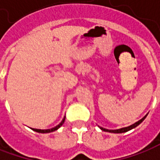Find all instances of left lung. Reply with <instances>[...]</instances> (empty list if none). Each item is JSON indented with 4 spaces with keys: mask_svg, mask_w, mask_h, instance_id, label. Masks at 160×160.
<instances>
[{
    "mask_svg": "<svg viewBox=\"0 0 160 160\" xmlns=\"http://www.w3.org/2000/svg\"><path fill=\"white\" fill-rule=\"evenodd\" d=\"M147 115H148V113L146 114L145 116L143 117L142 118H141L140 120H138L137 122H135V123H134L133 125H131V126H128V127H126V128H119V129H106V128H102V127H99L100 128V129L102 130V131H104V132H109V133H114V134H119V133H125V132H128V131H129V130L133 129V128H136L138 125H140L144 119H145V118L147 117Z\"/></svg>",
    "mask_w": 160,
    "mask_h": 160,
    "instance_id": "1",
    "label": "left lung"
}]
</instances>
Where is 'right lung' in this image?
Wrapping results in <instances>:
<instances>
[{
	"mask_svg": "<svg viewBox=\"0 0 160 160\" xmlns=\"http://www.w3.org/2000/svg\"><path fill=\"white\" fill-rule=\"evenodd\" d=\"M64 120H65V117H63V120L58 125V126H56L55 128H50V129H37V128H32V129L33 130V131H35V132H38V133H42V134H45V133H50V132H54V131H56V130H58L62 125L64 123Z\"/></svg>",
	"mask_w": 160,
	"mask_h": 160,
	"instance_id": "obj_1",
	"label": "right lung"
}]
</instances>
